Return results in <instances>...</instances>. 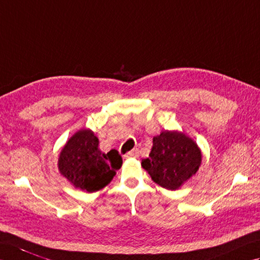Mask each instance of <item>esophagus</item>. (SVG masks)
I'll return each instance as SVG.
<instances>
[{
    "instance_id": "1",
    "label": "esophagus",
    "mask_w": 260,
    "mask_h": 260,
    "mask_svg": "<svg viewBox=\"0 0 260 260\" xmlns=\"http://www.w3.org/2000/svg\"><path fill=\"white\" fill-rule=\"evenodd\" d=\"M139 157V151L138 150H132V151H129L128 153L124 154V158H137Z\"/></svg>"
}]
</instances>
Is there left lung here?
<instances>
[{"label":"left lung","instance_id":"8db88e82","mask_svg":"<svg viewBox=\"0 0 260 260\" xmlns=\"http://www.w3.org/2000/svg\"><path fill=\"white\" fill-rule=\"evenodd\" d=\"M201 151L191 138L178 131H164L153 137L149 157L141 166L152 180L168 190H176L198 171Z\"/></svg>","mask_w":260,"mask_h":260}]
</instances>
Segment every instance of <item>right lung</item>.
<instances>
[{"instance_id":"1","label":"right lung","mask_w":260,"mask_h":260,"mask_svg":"<svg viewBox=\"0 0 260 260\" xmlns=\"http://www.w3.org/2000/svg\"><path fill=\"white\" fill-rule=\"evenodd\" d=\"M121 166L122 158L117 150L103 153L99 139L89 129L80 130L69 139L57 161L60 174L74 187L88 192L105 188Z\"/></svg>"}]
</instances>
